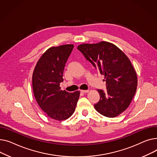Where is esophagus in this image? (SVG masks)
I'll return each instance as SVG.
<instances>
[{"label":"esophagus","mask_w":157,"mask_h":157,"mask_svg":"<svg viewBox=\"0 0 157 157\" xmlns=\"http://www.w3.org/2000/svg\"><path fill=\"white\" fill-rule=\"evenodd\" d=\"M80 92L82 93H87L89 92V90H81Z\"/></svg>","instance_id":"esophagus-1"}]
</instances>
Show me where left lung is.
<instances>
[{
  "instance_id": "1",
  "label": "left lung",
  "mask_w": 157,
  "mask_h": 157,
  "mask_svg": "<svg viewBox=\"0 0 157 157\" xmlns=\"http://www.w3.org/2000/svg\"><path fill=\"white\" fill-rule=\"evenodd\" d=\"M101 75H105L106 92L98 89L100 99L94 105L103 116H118L129 106L136 93L137 78L129 59L117 46L108 42L83 44L77 47Z\"/></svg>"
}]
</instances>
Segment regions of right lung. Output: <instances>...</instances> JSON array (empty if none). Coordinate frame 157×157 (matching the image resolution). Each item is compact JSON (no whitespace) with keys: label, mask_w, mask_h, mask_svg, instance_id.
<instances>
[{"label":"right lung","mask_w":157,"mask_h":157,"mask_svg":"<svg viewBox=\"0 0 157 157\" xmlns=\"http://www.w3.org/2000/svg\"><path fill=\"white\" fill-rule=\"evenodd\" d=\"M73 49V44L50 48L42 55L33 73L32 86L36 102L46 115L56 121H64L72 115L80 96L78 90L68 93L59 87Z\"/></svg>","instance_id":"add662e5"}]
</instances>
